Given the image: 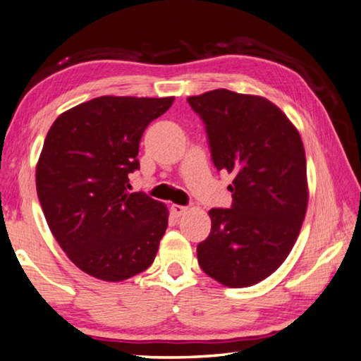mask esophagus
<instances>
[{
	"label": "esophagus",
	"instance_id": "obj_1",
	"mask_svg": "<svg viewBox=\"0 0 361 361\" xmlns=\"http://www.w3.org/2000/svg\"><path fill=\"white\" fill-rule=\"evenodd\" d=\"M171 211H173L176 216H184L188 211V208L187 206H180V204H171Z\"/></svg>",
	"mask_w": 361,
	"mask_h": 361
}]
</instances>
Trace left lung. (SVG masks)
I'll use <instances>...</instances> for the list:
<instances>
[{
  "label": "left lung",
  "instance_id": "left-lung-1",
  "mask_svg": "<svg viewBox=\"0 0 361 361\" xmlns=\"http://www.w3.org/2000/svg\"><path fill=\"white\" fill-rule=\"evenodd\" d=\"M187 102L204 123L214 166L233 174V203L209 211L198 264L224 286H252L285 262L302 227L309 203L302 139L261 96L214 90Z\"/></svg>",
  "mask_w": 361,
  "mask_h": 361
}]
</instances>
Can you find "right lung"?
Segmentation results:
<instances>
[{"label":"right lung","mask_w":361,"mask_h":361,"mask_svg":"<svg viewBox=\"0 0 361 361\" xmlns=\"http://www.w3.org/2000/svg\"><path fill=\"white\" fill-rule=\"evenodd\" d=\"M174 97L102 96L52 123L37 164L47 226L70 261L104 281H123L155 261L166 204L131 193L139 142Z\"/></svg>","instance_id":"1"}]
</instances>
